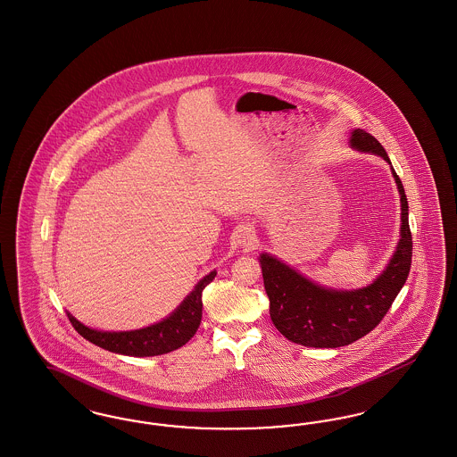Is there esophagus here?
<instances>
[{"label":"esophagus","instance_id":"34e87169","mask_svg":"<svg viewBox=\"0 0 457 457\" xmlns=\"http://www.w3.org/2000/svg\"><path fill=\"white\" fill-rule=\"evenodd\" d=\"M253 241H255V235H253L252 228H246V226H243V228L237 231V243H239L241 246H246V248H250V246L253 245Z\"/></svg>","mask_w":457,"mask_h":457}]
</instances>
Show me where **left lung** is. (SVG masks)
Instances as JSON below:
<instances>
[{"instance_id":"1","label":"left lung","mask_w":457,"mask_h":457,"mask_svg":"<svg viewBox=\"0 0 457 457\" xmlns=\"http://www.w3.org/2000/svg\"><path fill=\"white\" fill-rule=\"evenodd\" d=\"M350 146L374 153L391 163L381 143L362 129L352 132ZM393 177L402 201V237L383 274L367 287L353 291L327 289L275 256L260 255L263 286L270 301V318L275 328L287 340L314 348L350 345L376 328L391 308L408 278L413 253L406 194L395 170Z\"/></svg>"}]
</instances>
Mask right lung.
<instances>
[{"label": "right lung", "instance_id": "right-lung-1", "mask_svg": "<svg viewBox=\"0 0 457 457\" xmlns=\"http://www.w3.org/2000/svg\"><path fill=\"white\" fill-rule=\"evenodd\" d=\"M216 277V270L205 275L195 289L166 320L146 328L132 331H100L88 328L68 312L74 329L98 347L130 357H153L183 347L199 328L202 318V291Z\"/></svg>", "mask_w": 457, "mask_h": 457}]
</instances>
